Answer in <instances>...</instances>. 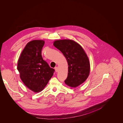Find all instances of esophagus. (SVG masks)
<instances>
[{
  "mask_svg": "<svg viewBox=\"0 0 123 123\" xmlns=\"http://www.w3.org/2000/svg\"><path fill=\"white\" fill-rule=\"evenodd\" d=\"M55 72H58V67H55Z\"/></svg>",
  "mask_w": 123,
  "mask_h": 123,
  "instance_id": "obj_1",
  "label": "esophagus"
}]
</instances>
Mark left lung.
Here are the masks:
<instances>
[{
  "mask_svg": "<svg viewBox=\"0 0 123 123\" xmlns=\"http://www.w3.org/2000/svg\"><path fill=\"white\" fill-rule=\"evenodd\" d=\"M53 45L61 51L68 62V73L65 84L76 87L85 82L89 74L90 63L82 47L70 39L55 40Z\"/></svg>",
  "mask_w": 123,
  "mask_h": 123,
  "instance_id": "obj_1",
  "label": "left lung"
}]
</instances>
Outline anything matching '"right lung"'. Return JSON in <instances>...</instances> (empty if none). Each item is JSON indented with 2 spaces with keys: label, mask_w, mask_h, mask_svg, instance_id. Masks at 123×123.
<instances>
[{
  "label": "right lung",
  "mask_w": 123,
  "mask_h": 123,
  "mask_svg": "<svg viewBox=\"0 0 123 123\" xmlns=\"http://www.w3.org/2000/svg\"><path fill=\"white\" fill-rule=\"evenodd\" d=\"M44 44L43 40L29 42L22 51L17 64L21 80L35 92L43 91L55 71L43 60L42 50Z\"/></svg>",
  "instance_id": "1"
}]
</instances>
